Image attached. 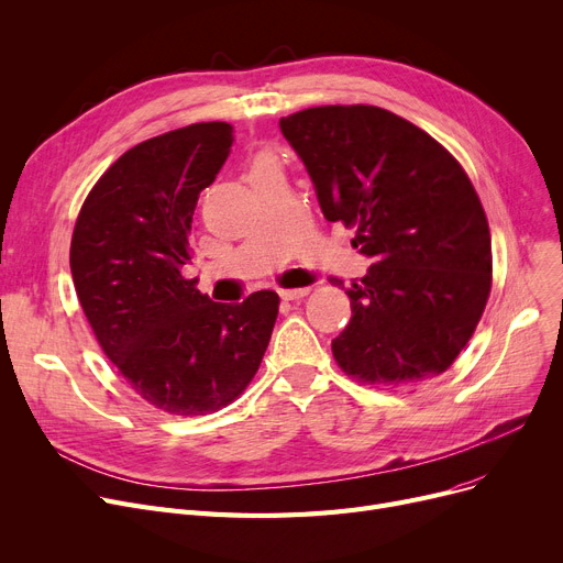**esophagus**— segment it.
I'll return each instance as SVG.
<instances>
[{"label": "esophagus", "mask_w": 563, "mask_h": 563, "mask_svg": "<svg viewBox=\"0 0 563 563\" xmlns=\"http://www.w3.org/2000/svg\"><path fill=\"white\" fill-rule=\"evenodd\" d=\"M308 291H310L308 287H297V289H280L278 294H280V299H285V301H297V299H303Z\"/></svg>", "instance_id": "esophagus-1"}]
</instances>
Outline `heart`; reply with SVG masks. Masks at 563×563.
<instances>
[{
  "label": "heart",
  "mask_w": 563,
  "mask_h": 563,
  "mask_svg": "<svg viewBox=\"0 0 563 563\" xmlns=\"http://www.w3.org/2000/svg\"><path fill=\"white\" fill-rule=\"evenodd\" d=\"M255 166H276V159H274L272 155H262V157L255 162Z\"/></svg>",
  "instance_id": "1"
}]
</instances>
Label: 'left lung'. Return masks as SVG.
<instances>
[{
	"label": "left lung",
	"mask_w": 563,
	"mask_h": 563,
	"mask_svg": "<svg viewBox=\"0 0 563 563\" xmlns=\"http://www.w3.org/2000/svg\"><path fill=\"white\" fill-rule=\"evenodd\" d=\"M280 132L323 217L356 230L353 249L374 262L346 287L351 319L331 344L338 365L388 390L445 372L477 329L493 272L488 221L461 164L369 104L303 109L280 118Z\"/></svg>",
	"instance_id": "obj_1"
}]
</instances>
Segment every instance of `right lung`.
<instances>
[{
    "label": "right lung",
    "instance_id": "1",
    "mask_svg": "<svg viewBox=\"0 0 563 563\" xmlns=\"http://www.w3.org/2000/svg\"><path fill=\"white\" fill-rule=\"evenodd\" d=\"M196 123L118 157L81 205L70 272L81 310L136 395L173 416H202L244 393L269 346L278 294L214 303L183 276L198 194L234 141Z\"/></svg>",
    "mask_w": 563,
    "mask_h": 563
}]
</instances>
